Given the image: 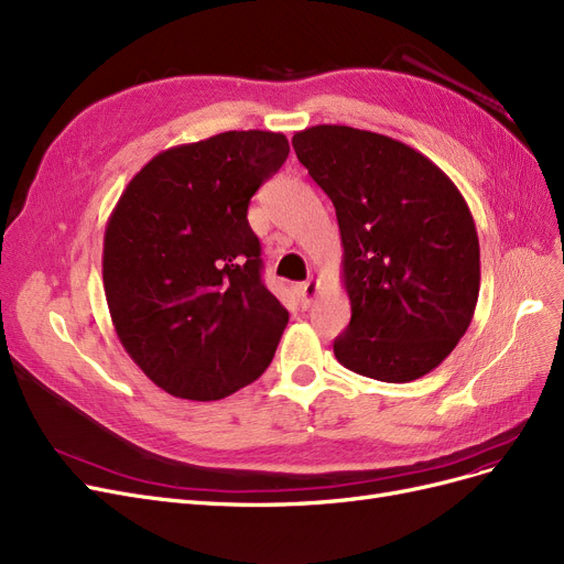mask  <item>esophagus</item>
I'll return each instance as SVG.
<instances>
[{
	"instance_id": "34e87169",
	"label": "esophagus",
	"mask_w": 564,
	"mask_h": 564,
	"mask_svg": "<svg viewBox=\"0 0 564 564\" xmlns=\"http://www.w3.org/2000/svg\"><path fill=\"white\" fill-rule=\"evenodd\" d=\"M318 288H321V283L316 279H308V281H304L300 285V297H302L304 306H308V304L314 302V297L318 295Z\"/></svg>"
}]
</instances>
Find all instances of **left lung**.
<instances>
[{"mask_svg":"<svg viewBox=\"0 0 564 564\" xmlns=\"http://www.w3.org/2000/svg\"><path fill=\"white\" fill-rule=\"evenodd\" d=\"M293 148L337 213L351 302L337 360L391 384L424 377L478 302L480 246L462 192L410 144L351 126H312Z\"/></svg>","mask_w":564,"mask_h":564,"instance_id":"1","label":"left lung"}]
</instances>
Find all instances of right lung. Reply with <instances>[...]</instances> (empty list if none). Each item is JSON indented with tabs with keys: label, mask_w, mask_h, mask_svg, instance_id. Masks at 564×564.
<instances>
[{
	"label": "right lung",
	"mask_w": 564,
	"mask_h": 564,
	"mask_svg": "<svg viewBox=\"0 0 564 564\" xmlns=\"http://www.w3.org/2000/svg\"><path fill=\"white\" fill-rule=\"evenodd\" d=\"M283 133L227 131L144 163L105 227L117 337L159 389L220 401L256 381L288 325L262 283L248 204L288 159Z\"/></svg>",
	"instance_id": "obj_1"
}]
</instances>
